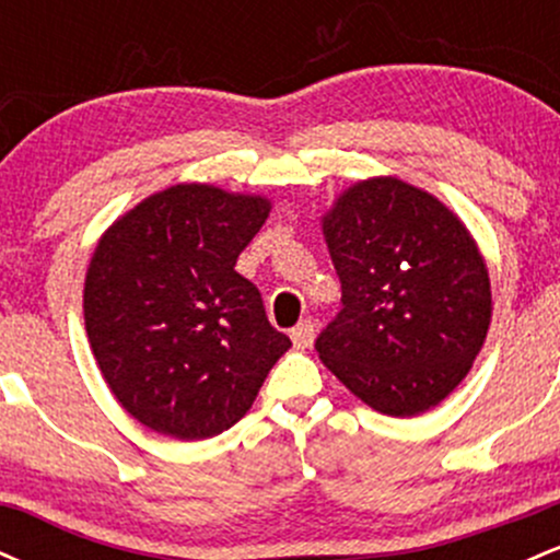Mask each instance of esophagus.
<instances>
[{
	"label": "esophagus",
	"instance_id": "34e87169",
	"mask_svg": "<svg viewBox=\"0 0 560 560\" xmlns=\"http://www.w3.org/2000/svg\"><path fill=\"white\" fill-rule=\"evenodd\" d=\"M289 337H292L294 347H311L313 345V337H316V324L313 320H300L298 326H294L292 331H289Z\"/></svg>",
	"mask_w": 560,
	"mask_h": 560
}]
</instances>
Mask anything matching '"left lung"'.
<instances>
[{"mask_svg": "<svg viewBox=\"0 0 560 560\" xmlns=\"http://www.w3.org/2000/svg\"><path fill=\"white\" fill-rule=\"evenodd\" d=\"M342 311L318 334L326 369L378 413L419 416L464 382L492 316L477 244L440 199L371 178L324 218Z\"/></svg>", "mask_w": 560, "mask_h": 560, "instance_id": "left-lung-1", "label": "left lung"}]
</instances>
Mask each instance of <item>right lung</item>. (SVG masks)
<instances>
[{"instance_id": "right-lung-1", "label": "right lung", "mask_w": 560, "mask_h": 560, "mask_svg": "<svg viewBox=\"0 0 560 560\" xmlns=\"http://www.w3.org/2000/svg\"><path fill=\"white\" fill-rule=\"evenodd\" d=\"M271 202L178 184L102 236L83 318L102 376L133 419L176 440H208L249 410L287 334L258 287L234 271Z\"/></svg>"}]
</instances>
